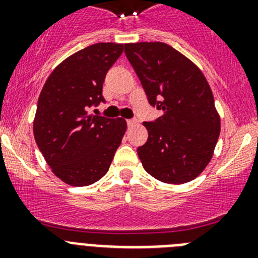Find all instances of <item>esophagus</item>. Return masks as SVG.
<instances>
[{
  "label": "esophagus",
  "mask_w": 258,
  "mask_h": 258,
  "mask_svg": "<svg viewBox=\"0 0 258 258\" xmlns=\"http://www.w3.org/2000/svg\"><path fill=\"white\" fill-rule=\"evenodd\" d=\"M136 125H138V121H137V120H127V126L129 127H133V126H136Z\"/></svg>",
  "instance_id": "esophagus-1"
}]
</instances>
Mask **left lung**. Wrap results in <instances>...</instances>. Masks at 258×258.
I'll use <instances>...</instances> for the list:
<instances>
[{
    "label": "left lung",
    "instance_id": "1",
    "mask_svg": "<svg viewBox=\"0 0 258 258\" xmlns=\"http://www.w3.org/2000/svg\"><path fill=\"white\" fill-rule=\"evenodd\" d=\"M150 104L163 111L143 122L149 140L138 147L143 168L170 184L195 179L213 157L221 118L212 89L200 68L164 42L125 44Z\"/></svg>",
    "mask_w": 258,
    "mask_h": 258
}]
</instances>
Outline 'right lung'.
Masks as SVG:
<instances>
[{
	"mask_svg": "<svg viewBox=\"0 0 258 258\" xmlns=\"http://www.w3.org/2000/svg\"><path fill=\"white\" fill-rule=\"evenodd\" d=\"M122 50V44L99 42L75 52L52 70L40 93L33 136L51 172L71 186L99 181L126 131L121 117L89 113L104 101V77Z\"/></svg>",
	"mask_w": 258,
	"mask_h": 258,
	"instance_id": "add662e5",
	"label": "right lung"
}]
</instances>
